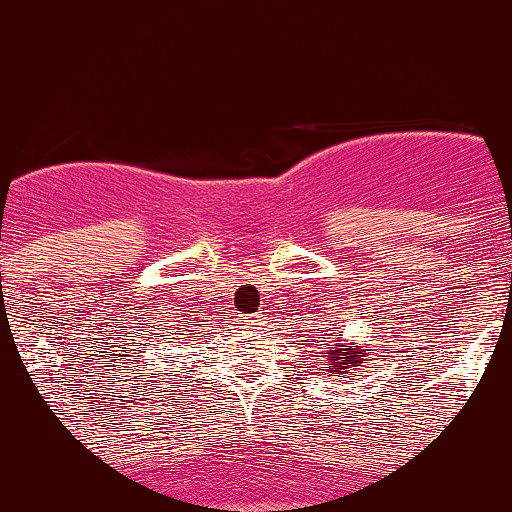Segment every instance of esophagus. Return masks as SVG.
<instances>
[{"label": "esophagus", "instance_id": "34e87169", "mask_svg": "<svg viewBox=\"0 0 512 512\" xmlns=\"http://www.w3.org/2000/svg\"><path fill=\"white\" fill-rule=\"evenodd\" d=\"M245 325L250 327V330H262L264 327V315H250V317H245Z\"/></svg>", "mask_w": 512, "mask_h": 512}]
</instances>
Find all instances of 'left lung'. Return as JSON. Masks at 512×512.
Segmentation results:
<instances>
[{
  "label": "left lung",
  "mask_w": 512,
  "mask_h": 512,
  "mask_svg": "<svg viewBox=\"0 0 512 512\" xmlns=\"http://www.w3.org/2000/svg\"><path fill=\"white\" fill-rule=\"evenodd\" d=\"M330 332H332V342L325 344L327 358H325V363H322V370H327L330 375H337V378H344V375H351L356 370V366H361V363L366 361V358H363L366 354L358 349H342V344H334L342 339V334H337L334 330H330ZM320 339H327V337L322 334ZM366 351L368 354H373V349H366Z\"/></svg>",
  "instance_id": "1"
}]
</instances>
